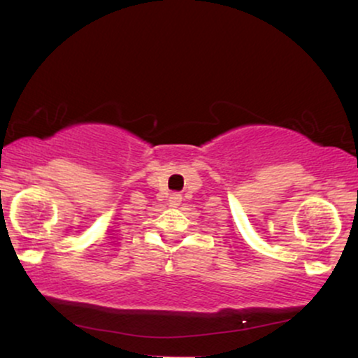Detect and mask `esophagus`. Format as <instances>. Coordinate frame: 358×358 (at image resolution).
I'll use <instances>...</instances> for the list:
<instances>
[{
    "label": "esophagus",
    "mask_w": 358,
    "mask_h": 358,
    "mask_svg": "<svg viewBox=\"0 0 358 358\" xmlns=\"http://www.w3.org/2000/svg\"><path fill=\"white\" fill-rule=\"evenodd\" d=\"M180 202H182V195H180V193H171L170 195L171 207H176V205H180Z\"/></svg>",
    "instance_id": "34e87169"
}]
</instances>
